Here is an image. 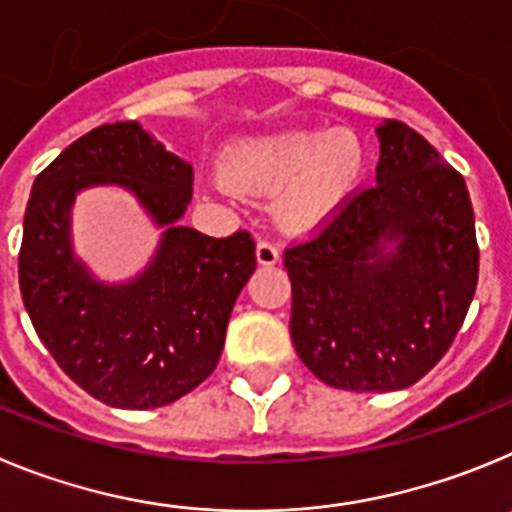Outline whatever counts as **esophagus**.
Wrapping results in <instances>:
<instances>
[{"label": "esophagus", "instance_id": "obj_1", "mask_svg": "<svg viewBox=\"0 0 512 512\" xmlns=\"http://www.w3.org/2000/svg\"><path fill=\"white\" fill-rule=\"evenodd\" d=\"M255 255H257V262H260V265H265V267L275 265V262L280 260V250L273 245V242H267V239L257 242Z\"/></svg>", "mask_w": 512, "mask_h": 512}]
</instances>
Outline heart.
I'll return each mask as SVG.
<instances>
[{
  "label": "heart",
  "instance_id": "1",
  "mask_svg": "<svg viewBox=\"0 0 512 512\" xmlns=\"http://www.w3.org/2000/svg\"><path fill=\"white\" fill-rule=\"evenodd\" d=\"M365 168V142L347 127L285 130L229 147L224 181L250 196H273L283 188L280 222L303 229L342 204L362 181Z\"/></svg>",
  "mask_w": 512,
  "mask_h": 512
}]
</instances>
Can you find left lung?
Segmentation results:
<instances>
[{
    "label": "left lung",
    "instance_id": "obj_1",
    "mask_svg": "<svg viewBox=\"0 0 512 512\" xmlns=\"http://www.w3.org/2000/svg\"><path fill=\"white\" fill-rule=\"evenodd\" d=\"M375 132L377 186L283 255L298 357L354 393L421 380L464 324L480 273L464 178L408 124L385 119Z\"/></svg>",
    "mask_w": 512,
    "mask_h": 512
}]
</instances>
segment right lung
<instances>
[{"instance_id": "obj_1", "label": "right lung", "mask_w": 512, "mask_h": 512, "mask_svg": "<svg viewBox=\"0 0 512 512\" xmlns=\"http://www.w3.org/2000/svg\"><path fill=\"white\" fill-rule=\"evenodd\" d=\"M130 190L161 229L135 279L104 284L72 252L70 209L86 187ZM193 170L137 122L101 124L32 183L20 290L40 342L76 385L114 408H160L191 393L222 357L239 290L255 273L247 232L183 227Z\"/></svg>"}]
</instances>
